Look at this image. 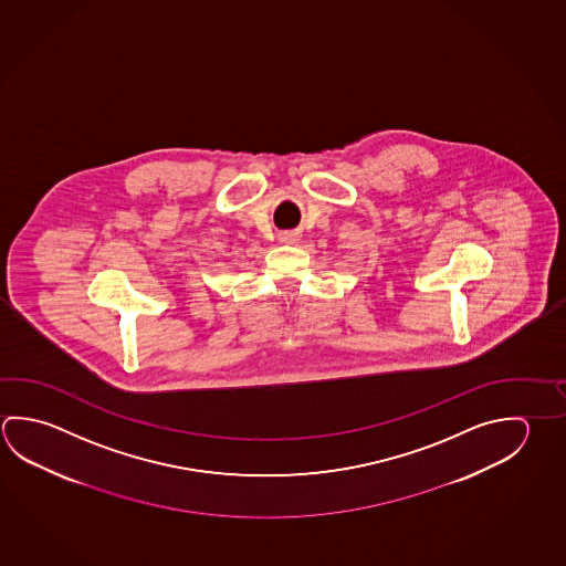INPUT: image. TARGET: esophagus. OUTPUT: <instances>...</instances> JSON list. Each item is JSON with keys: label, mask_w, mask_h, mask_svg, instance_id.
Returning <instances> with one entry per match:
<instances>
[{"label": "esophagus", "mask_w": 566, "mask_h": 566, "mask_svg": "<svg viewBox=\"0 0 566 566\" xmlns=\"http://www.w3.org/2000/svg\"><path fill=\"white\" fill-rule=\"evenodd\" d=\"M282 242H284V244H296L297 240H300V237H297L296 232H284V234H282Z\"/></svg>", "instance_id": "esophagus-1"}]
</instances>
